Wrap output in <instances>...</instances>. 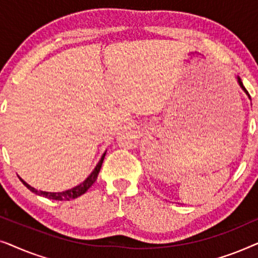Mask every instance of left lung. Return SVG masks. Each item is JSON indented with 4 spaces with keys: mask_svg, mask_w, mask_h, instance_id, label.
<instances>
[{
    "mask_svg": "<svg viewBox=\"0 0 258 258\" xmlns=\"http://www.w3.org/2000/svg\"><path fill=\"white\" fill-rule=\"evenodd\" d=\"M237 82H238V84H239V87H241V88H242V89H243V90H244V93H245L246 95H248V96H249V98H250V95H249V93H248V91H246V89H245V88H244V86H243V83H242V81H241V79H239V76H237Z\"/></svg>",
    "mask_w": 258,
    "mask_h": 258,
    "instance_id": "1",
    "label": "left lung"
}]
</instances>
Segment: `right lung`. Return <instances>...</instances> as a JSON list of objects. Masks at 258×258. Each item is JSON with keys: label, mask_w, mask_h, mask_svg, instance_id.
<instances>
[{"label": "right lung", "mask_w": 258, "mask_h": 258, "mask_svg": "<svg viewBox=\"0 0 258 258\" xmlns=\"http://www.w3.org/2000/svg\"><path fill=\"white\" fill-rule=\"evenodd\" d=\"M104 156H105V153L102 155L101 160L100 162H98L96 167H95V169L93 170V172L88 176L86 181H83L81 184L74 186V188L69 189V190H66V191H61V192H48V191H38V190H36L35 188H33V186L28 184L27 182H24L22 178L20 177L21 182L23 183L24 185L27 186L28 189L30 190V191H33L36 194V195H40V196H43V197H47V199L49 200H56V201H70L73 199H77V197H80L81 195H83V194L87 192V190L90 188L91 185L94 184L95 181L97 179V176H98V172H100L101 170V167H102V163H103V160H104Z\"/></svg>", "instance_id": "1"}]
</instances>
